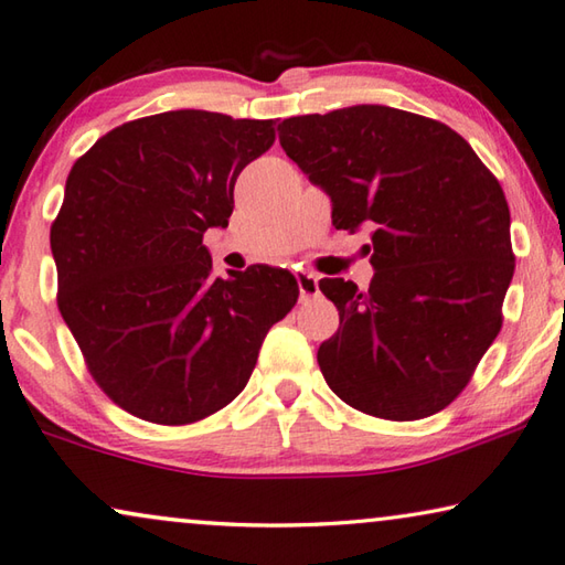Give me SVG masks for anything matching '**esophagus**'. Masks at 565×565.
<instances>
[{
    "mask_svg": "<svg viewBox=\"0 0 565 565\" xmlns=\"http://www.w3.org/2000/svg\"><path fill=\"white\" fill-rule=\"evenodd\" d=\"M295 278H297V287H300V300H302V302L312 300V297L319 295V280H317V275L302 270V273H297Z\"/></svg>",
    "mask_w": 565,
    "mask_h": 565,
    "instance_id": "obj_1",
    "label": "esophagus"
}]
</instances>
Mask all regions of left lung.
<instances>
[{"label":"left lung","instance_id":"8db88e82","mask_svg":"<svg viewBox=\"0 0 565 565\" xmlns=\"http://www.w3.org/2000/svg\"><path fill=\"white\" fill-rule=\"evenodd\" d=\"M280 145L332 199L337 228L374 226L366 292L319 280L339 310L317 351L329 388L386 420L450 406L502 329L514 275L497 177L448 125L386 105L290 117Z\"/></svg>","mask_w":565,"mask_h":565}]
</instances>
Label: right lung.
Returning a JSON list of instances; mask_svg holds the SVG:
<instances>
[{"mask_svg": "<svg viewBox=\"0 0 565 565\" xmlns=\"http://www.w3.org/2000/svg\"><path fill=\"white\" fill-rule=\"evenodd\" d=\"M273 142L275 120L169 110L115 127L71 169L51 223L58 310L95 383L137 418L186 425L228 406L297 302L292 273L214 278L204 246Z\"/></svg>", "mask_w": 565, "mask_h": 565, "instance_id": "add662e5", "label": "right lung"}]
</instances>
